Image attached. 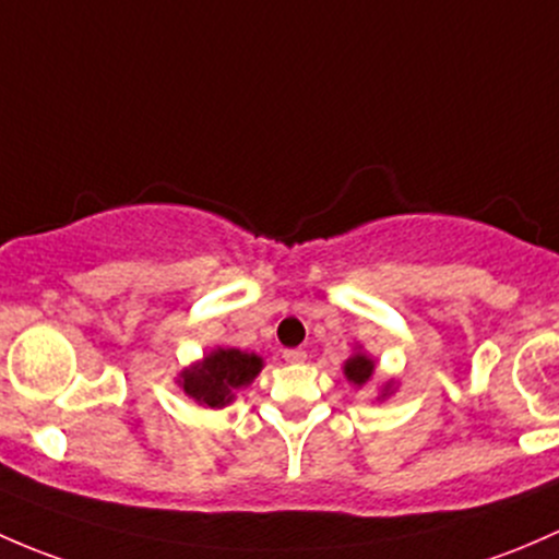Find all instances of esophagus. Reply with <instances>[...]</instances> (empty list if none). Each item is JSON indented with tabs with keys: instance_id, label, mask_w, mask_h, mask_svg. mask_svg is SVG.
Here are the masks:
<instances>
[{
	"instance_id": "esophagus-1",
	"label": "esophagus",
	"mask_w": 559,
	"mask_h": 559,
	"mask_svg": "<svg viewBox=\"0 0 559 559\" xmlns=\"http://www.w3.org/2000/svg\"><path fill=\"white\" fill-rule=\"evenodd\" d=\"M282 358H285L287 364H304V360H307V353H304V349H285Z\"/></svg>"
}]
</instances>
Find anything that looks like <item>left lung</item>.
I'll return each mask as SVG.
<instances>
[{"label":"left lung","instance_id":"obj_1","mask_svg":"<svg viewBox=\"0 0 559 559\" xmlns=\"http://www.w3.org/2000/svg\"><path fill=\"white\" fill-rule=\"evenodd\" d=\"M371 371H373V360H368L366 355H355V358L347 360V366H344V373H347L349 382L355 384H364L371 379Z\"/></svg>","mask_w":559,"mask_h":559}]
</instances>
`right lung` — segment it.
<instances>
[{
	"label": "right lung",
	"instance_id": "obj_1",
	"mask_svg": "<svg viewBox=\"0 0 559 559\" xmlns=\"http://www.w3.org/2000/svg\"><path fill=\"white\" fill-rule=\"evenodd\" d=\"M261 371V358L241 349H217L206 355L204 364L182 371V390L206 406H226L241 384Z\"/></svg>",
	"mask_w": 559,
	"mask_h": 559
}]
</instances>
